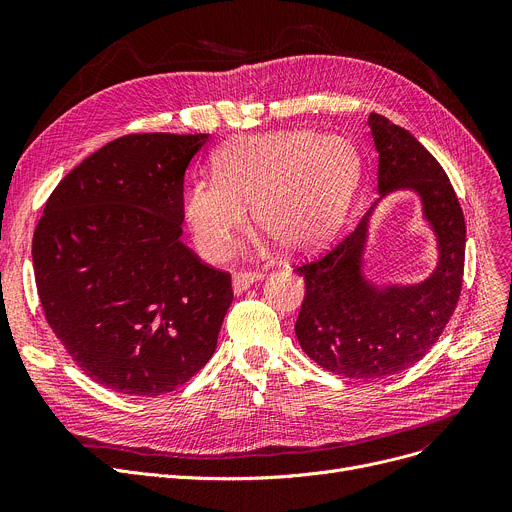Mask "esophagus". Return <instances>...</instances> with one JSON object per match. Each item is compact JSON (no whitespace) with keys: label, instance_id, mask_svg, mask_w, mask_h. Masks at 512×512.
Masks as SVG:
<instances>
[{"label":"esophagus","instance_id":"esophagus-1","mask_svg":"<svg viewBox=\"0 0 512 512\" xmlns=\"http://www.w3.org/2000/svg\"><path fill=\"white\" fill-rule=\"evenodd\" d=\"M263 272H255V270H242L238 274H234L232 278V288L236 294H240L242 290H247L249 286H253V282L261 280Z\"/></svg>","mask_w":512,"mask_h":512}]
</instances>
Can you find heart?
I'll return each mask as SVG.
<instances>
[{
    "instance_id": "obj_1",
    "label": "heart",
    "mask_w": 512,
    "mask_h": 512,
    "mask_svg": "<svg viewBox=\"0 0 512 512\" xmlns=\"http://www.w3.org/2000/svg\"><path fill=\"white\" fill-rule=\"evenodd\" d=\"M357 170L353 147L334 134L286 130L240 137L213 155V180L184 195V222L197 251L220 261L247 228L286 251H305L336 226Z\"/></svg>"
}]
</instances>
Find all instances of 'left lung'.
Listing matches in <instances>:
<instances>
[{"instance_id":"8db88e82","label":"left lung","mask_w":512,"mask_h":512,"mask_svg":"<svg viewBox=\"0 0 512 512\" xmlns=\"http://www.w3.org/2000/svg\"><path fill=\"white\" fill-rule=\"evenodd\" d=\"M369 128L380 193L415 188L438 234L440 263L432 278L411 288L375 290L361 280L369 209L353 232L294 267L305 276V299L294 324L303 351L353 380H380L425 357L459 303L465 272V215L438 159L409 130L380 114L369 116Z\"/></svg>"}]
</instances>
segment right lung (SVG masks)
Here are the masks:
<instances>
[{
    "label": "right lung",
    "mask_w": 512,
    "mask_h": 512,
    "mask_svg": "<svg viewBox=\"0 0 512 512\" xmlns=\"http://www.w3.org/2000/svg\"><path fill=\"white\" fill-rule=\"evenodd\" d=\"M207 134H124L49 195L33 265L49 328L89 378L161 396L211 359L230 272L182 245L184 172Z\"/></svg>",
    "instance_id": "add662e5"
}]
</instances>
